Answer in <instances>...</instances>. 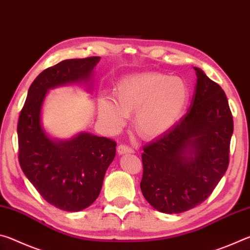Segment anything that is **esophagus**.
<instances>
[{"instance_id":"34e87169","label":"esophagus","mask_w":250,"mask_h":250,"mask_svg":"<svg viewBox=\"0 0 250 250\" xmlns=\"http://www.w3.org/2000/svg\"><path fill=\"white\" fill-rule=\"evenodd\" d=\"M117 152L118 154L119 155H122V154H125V153H133V149H131L130 146H125V145H120L119 146H118L117 149Z\"/></svg>"}]
</instances>
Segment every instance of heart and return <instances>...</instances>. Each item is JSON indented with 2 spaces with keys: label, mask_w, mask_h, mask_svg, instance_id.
<instances>
[{
  "label": "heart",
  "mask_w": 250,
  "mask_h": 250,
  "mask_svg": "<svg viewBox=\"0 0 250 250\" xmlns=\"http://www.w3.org/2000/svg\"><path fill=\"white\" fill-rule=\"evenodd\" d=\"M189 89L183 79L162 74H138L121 79L116 99L100 97L98 115L109 130L118 131L134 113L137 132L146 139L156 138L174 125L188 105Z\"/></svg>",
  "instance_id": "1"
}]
</instances>
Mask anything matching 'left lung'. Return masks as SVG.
Masks as SVG:
<instances>
[{
  "label": "left lung",
  "mask_w": 250,
  "mask_h": 250,
  "mask_svg": "<svg viewBox=\"0 0 250 250\" xmlns=\"http://www.w3.org/2000/svg\"><path fill=\"white\" fill-rule=\"evenodd\" d=\"M196 84L186 115L143 147V196L156 210L179 214L200 205L225 174L234 124L219 84L194 67Z\"/></svg>",
  "instance_id": "1"
}]
</instances>
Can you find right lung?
I'll return each instance as SVG.
<instances>
[{
  "label": "right lung",
  "instance_id": "add662e5",
  "mask_svg": "<svg viewBox=\"0 0 250 250\" xmlns=\"http://www.w3.org/2000/svg\"><path fill=\"white\" fill-rule=\"evenodd\" d=\"M99 61L66 59L42 71L29 87L19 119V160L25 176L46 202L66 211L87 208L99 196L117 143L89 132L67 140L50 137L42 124V110L54 88L79 83L90 92Z\"/></svg>",
  "mask_w": 250,
  "mask_h": 250
}]
</instances>
